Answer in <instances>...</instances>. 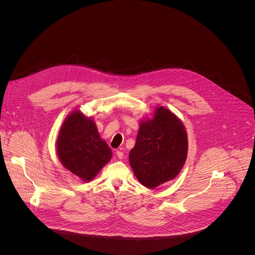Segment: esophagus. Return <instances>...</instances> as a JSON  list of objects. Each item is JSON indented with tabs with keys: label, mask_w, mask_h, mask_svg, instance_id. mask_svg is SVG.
<instances>
[{
	"label": "esophagus",
	"mask_w": 255,
	"mask_h": 255,
	"mask_svg": "<svg viewBox=\"0 0 255 255\" xmlns=\"http://www.w3.org/2000/svg\"><path fill=\"white\" fill-rule=\"evenodd\" d=\"M116 154H117V156H118V158H119V159H123V157H124V153H123L122 151H119V150H118V151L116 152Z\"/></svg>",
	"instance_id": "obj_1"
}]
</instances>
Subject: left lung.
<instances>
[{
    "label": "left lung",
    "mask_w": 255,
    "mask_h": 255,
    "mask_svg": "<svg viewBox=\"0 0 255 255\" xmlns=\"http://www.w3.org/2000/svg\"><path fill=\"white\" fill-rule=\"evenodd\" d=\"M186 155L187 135L182 122L160 107L152 120L140 124L129 164L139 182L155 188L179 175Z\"/></svg>",
    "instance_id": "obj_1"
}]
</instances>
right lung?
<instances>
[{
  "label": "right lung",
  "mask_w": 255,
  "mask_h": 255,
  "mask_svg": "<svg viewBox=\"0 0 255 255\" xmlns=\"http://www.w3.org/2000/svg\"><path fill=\"white\" fill-rule=\"evenodd\" d=\"M57 150L62 164L85 182L92 180L112 157V151L100 138L94 122L78 111L64 122Z\"/></svg>",
  "instance_id": "right-lung-1"
}]
</instances>
